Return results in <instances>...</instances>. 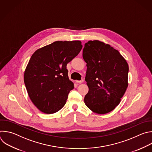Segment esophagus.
Listing matches in <instances>:
<instances>
[{
  "label": "esophagus",
  "instance_id": "obj_1",
  "mask_svg": "<svg viewBox=\"0 0 152 152\" xmlns=\"http://www.w3.org/2000/svg\"><path fill=\"white\" fill-rule=\"evenodd\" d=\"M84 82V80L83 79H82L80 80H76V82L77 83H83Z\"/></svg>",
  "mask_w": 152,
  "mask_h": 152
}]
</instances>
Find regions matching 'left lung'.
Masks as SVG:
<instances>
[{
	"label": "left lung",
	"instance_id": "8db88e82",
	"mask_svg": "<svg viewBox=\"0 0 152 152\" xmlns=\"http://www.w3.org/2000/svg\"><path fill=\"white\" fill-rule=\"evenodd\" d=\"M82 55L89 88L84 102L94 113H109L119 104L128 87V64L118 50L99 40L86 43Z\"/></svg>",
	"mask_w": 152,
	"mask_h": 152
}]
</instances>
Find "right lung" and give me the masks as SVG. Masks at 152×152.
I'll use <instances>...</instances> for the list:
<instances>
[{
	"label": "right lung",
	"mask_w": 152,
	"mask_h": 152,
	"mask_svg": "<svg viewBox=\"0 0 152 152\" xmlns=\"http://www.w3.org/2000/svg\"><path fill=\"white\" fill-rule=\"evenodd\" d=\"M82 48L79 40L56 41L31 56L24 72V83L31 102L42 112L54 113L65 105L69 93L74 88L67 64Z\"/></svg>",
	"instance_id": "1"
}]
</instances>
